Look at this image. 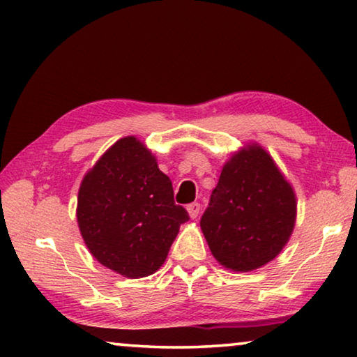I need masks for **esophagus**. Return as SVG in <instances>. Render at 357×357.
Listing matches in <instances>:
<instances>
[{
	"instance_id": "34e87169",
	"label": "esophagus",
	"mask_w": 357,
	"mask_h": 357,
	"mask_svg": "<svg viewBox=\"0 0 357 357\" xmlns=\"http://www.w3.org/2000/svg\"><path fill=\"white\" fill-rule=\"evenodd\" d=\"M188 211H189V216L192 218V220H195V218L199 216V213H200V204H197V202H194V204H189Z\"/></svg>"
}]
</instances>
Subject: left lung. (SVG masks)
<instances>
[{
	"label": "left lung",
	"instance_id": "8db88e82",
	"mask_svg": "<svg viewBox=\"0 0 357 357\" xmlns=\"http://www.w3.org/2000/svg\"><path fill=\"white\" fill-rule=\"evenodd\" d=\"M295 221L294 188L271 153L248 142L222 165L200 227L222 268L250 273L278 257Z\"/></svg>",
	"mask_w": 357,
	"mask_h": 357
}]
</instances>
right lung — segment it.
Segmentation results:
<instances>
[{
  "label": "right lung",
  "mask_w": 357,
  "mask_h": 357,
  "mask_svg": "<svg viewBox=\"0 0 357 357\" xmlns=\"http://www.w3.org/2000/svg\"><path fill=\"white\" fill-rule=\"evenodd\" d=\"M77 221L89 253L130 279L160 269L179 226L189 221L173 185L136 136L121 137L83 176Z\"/></svg>",
  "instance_id": "1"
}]
</instances>
